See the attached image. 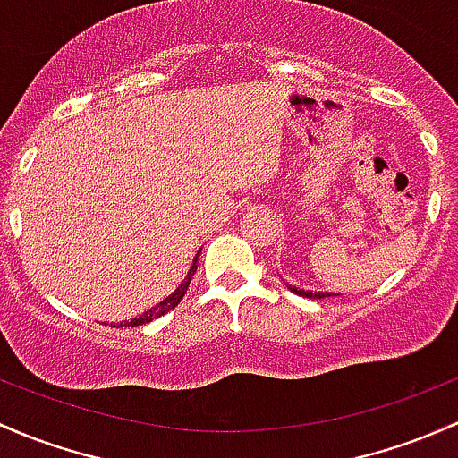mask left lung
<instances>
[{
  "label": "left lung",
  "mask_w": 458,
  "mask_h": 458,
  "mask_svg": "<svg viewBox=\"0 0 458 458\" xmlns=\"http://www.w3.org/2000/svg\"><path fill=\"white\" fill-rule=\"evenodd\" d=\"M287 290L292 293H298V296H305V298H327V296H334L331 292H311V290H301V287L296 285H290V283H285Z\"/></svg>",
  "instance_id": "8db88e82"
}]
</instances>
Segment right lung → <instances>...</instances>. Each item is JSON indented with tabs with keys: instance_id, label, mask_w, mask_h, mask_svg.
Here are the masks:
<instances>
[{
	"instance_id": "add662e5",
	"label": "right lung",
	"mask_w": 458,
	"mask_h": 458,
	"mask_svg": "<svg viewBox=\"0 0 458 458\" xmlns=\"http://www.w3.org/2000/svg\"><path fill=\"white\" fill-rule=\"evenodd\" d=\"M199 254H201V250H199V252H197V257H199ZM197 257H195V261H192V266H191V269H189V274H186V278H184V281L180 283V285H177V290H175V292L168 293V296L165 298V301H160V302H157L156 307H151V310L144 311L142 316L131 318V320H124V322H120V325H114V327H123V325H124V327H138V325H144V322H151V320H156V318L165 316L166 311L175 310V307L180 305L182 298H184L186 290H189L191 278L195 276V272H197Z\"/></svg>"
}]
</instances>
